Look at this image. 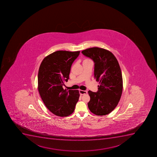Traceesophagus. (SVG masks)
Segmentation results:
<instances>
[{"label":"esophagus","instance_id":"esophagus-1","mask_svg":"<svg viewBox=\"0 0 157 157\" xmlns=\"http://www.w3.org/2000/svg\"><path fill=\"white\" fill-rule=\"evenodd\" d=\"M79 93L81 95H84V94H87V91H83V90H79Z\"/></svg>","mask_w":157,"mask_h":157}]
</instances>
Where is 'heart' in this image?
Returning a JSON list of instances; mask_svg holds the SVG:
<instances>
[{"mask_svg":"<svg viewBox=\"0 0 157 157\" xmlns=\"http://www.w3.org/2000/svg\"><path fill=\"white\" fill-rule=\"evenodd\" d=\"M89 61H91V60H90V59H86L83 61V62H84Z\"/></svg>","mask_w":157,"mask_h":157,"instance_id":"obj_1","label":"heart"}]
</instances>
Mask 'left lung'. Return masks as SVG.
I'll use <instances>...</instances> for the list:
<instances>
[{
    "label": "left lung",
    "instance_id": "obj_1",
    "mask_svg": "<svg viewBox=\"0 0 157 157\" xmlns=\"http://www.w3.org/2000/svg\"><path fill=\"white\" fill-rule=\"evenodd\" d=\"M94 62V78L99 82L97 92L88 91L90 110L97 116L111 113L117 106L123 91V78L117 59L104 48L94 47L82 52Z\"/></svg>",
    "mask_w": 157,
    "mask_h": 157
}]
</instances>
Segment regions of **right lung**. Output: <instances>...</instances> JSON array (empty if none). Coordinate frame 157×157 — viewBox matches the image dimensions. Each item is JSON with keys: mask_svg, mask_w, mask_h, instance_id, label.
<instances>
[{"mask_svg": "<svg viewBox=\"0 0 157 157\" xmlns=\"http://www.w3.org/2000/svg\"><path fill=\"white\" fill-rule=\"evenodd\" d=\"M80 51H58L44 58L38 73V90L47 109L60 117L71 115L79 97L78 90H64L72 64Z\"/></svg>", "mask_w": 157, "mask_h": 157, "instance_id": "1", "label": "right lung"}]
</instances>
